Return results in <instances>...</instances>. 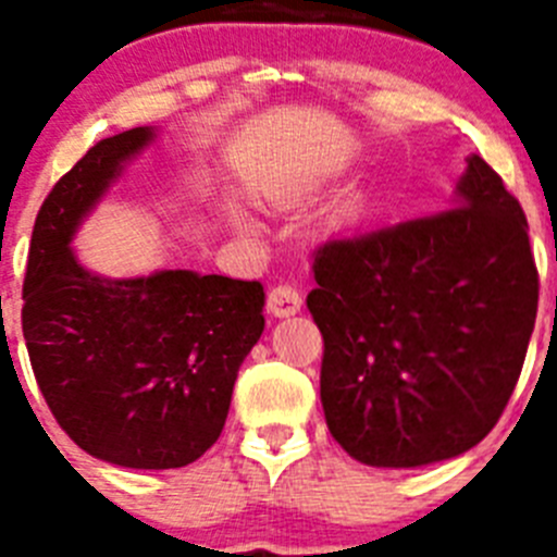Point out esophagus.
Listing matches in <instances>:
<instances>
[{
    "mask_svg": "<svg viewBox=\"0 0 557 557\" xmlns=\"http://www.w3.org/2000/svg\"><path fill=\"white\" fill-rule=\"evenodd\" d=\"M268 309L275 318H289V314H295L301 309V293H298L293 284H278V287L270 289Z\"/></svg>",
    "mask_w": 557,
    "mask_h": 557,
    "instance_id": "esophagus-1",
    "label": "esophagus"
}]
</instances>
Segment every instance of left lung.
Instances as JSON below:
<instances>
[{"label": "left lung", "mask_w": 557, "mask_h": 557, "mask_svg": "<svg viewBox=\"0 0 557 557\" xmlns=\"http://www.w3.org/2000/svg\"><path fill=\"white\" fill-rule=\"evenodd\" d=\"M455 209L314 253L326 424L354 460L418 469L469 451L519 382L539 270L519 200L480 156Z\"/></svg>", "instance_id": "obj_1"}]
</instances>
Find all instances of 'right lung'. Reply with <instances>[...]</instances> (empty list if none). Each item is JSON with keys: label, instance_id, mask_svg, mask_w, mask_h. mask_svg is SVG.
<instances>
[{"label": "right lung", "instance_id": "add662e5", "mask_svg": "<svg viewBox=\"0 0 557 557\" xmlns=\"http://www.w3.org/2000/svg\"><path fill=\"white\" fill-rule=\"evenodd\" d=\"M156 139L133 127L97 141L52 186L33 225L22 329L49 410L83 451L125 469H181L225 426L236 373L264 332V287L159 270L106 278L72 239Z\"/></svg>", "mask_w": 557, "mask_h": 557}]
</instances>
